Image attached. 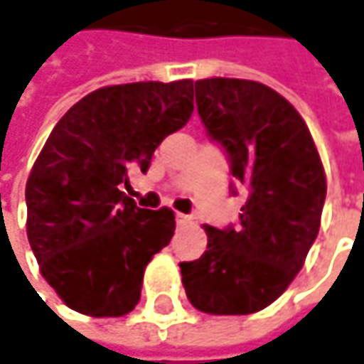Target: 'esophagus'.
I'll return each mask as SVG.
<instances>
[{
  "label": "esophagus",
  "instance_id": "esophagus-1",
  "mask_svg": "<svg viewBox=\"0 0 364 364\" xmlns=\"http://www.w3.org/2000/svg\"><path fill=\"white\" fill-rule=\"evenodd\" d=\"M191 223H193V216L177 215V225H179V227H187V225H191Z\"/></svg>",
  "mask_w": 364,
  "mask_h": 364
}]
</instances>
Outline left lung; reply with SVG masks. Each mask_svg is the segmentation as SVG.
I'll list each match as a JSON object with an SVG mask.
<instances>
[{"label": "left lung", "mask_w": 364, "mask_h": 364, "mask_svg": "<svg viewBox=\"0 0 364 364\" xmlns=\"http://www.w3.org/2000/svg\"><path fill=\"white\" fill-rule=\"evenodd\" d=\"M208 135L248 187L240 225H206V252L181 262L189 302L208 314H252L273 304L316 240L327 179L313 135L275 89L246 79L196 81Z\"/></svg>", "instance_id": "1"}]
</instances>
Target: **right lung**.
I'll use <instances>...</instances> for the list:
<instances>
[{
	"instance_id": "1",
	"label": "right lung",
	"mask_w": 364,
	"mask_h": 364,
	"mask_svg": "<svg viewBox=\"0 0 364 364\" xmlns=\"http://www.w3.org/2000/svg\"><path fill=\"white\" fill-rule=\"evenodd\" d=\"M193 112V81L110 85L58 120L26 181V235L43 279L89 316L129 314L144 271L175 233L171 208L146 210L120 191L129 168Z\"/></svg>"
}]
</instances>
